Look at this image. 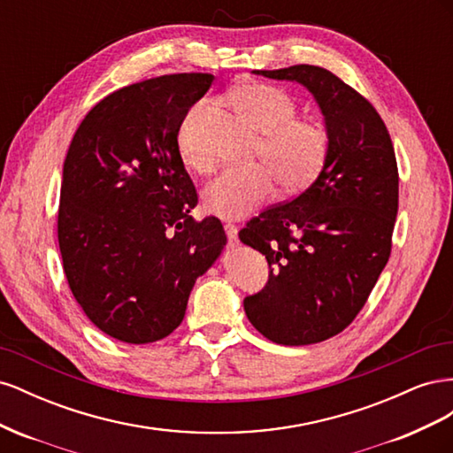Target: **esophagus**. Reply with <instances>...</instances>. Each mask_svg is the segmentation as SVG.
Segmentation results:
<instances>
[{"label": "esophagus", "instance_id": "1", "mask_svg": "<svg viewBox=\"0 0 453 453\" xmlns=\"http://www.w3.org/2000/svg\"><path fill=\"white\" fill-rule=\"evenodd\" d=\"M225 232H226V238L230 243H236L238 240V226L232 225V223H226L225 225Z\"/></svg>", "mask_w": 453, "mask_h": 453}]
</instances>
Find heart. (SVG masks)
Masks as SVG:
<instances>
[{"mask_svg": "<svg viewBox=\"0 0 453 453\" xmlns=\"http://www.w3.org/2000/svg\"><path fill=\"white\" fill-rule=\"evenodd\" d=\"M232 100L245 120L263 134L257 157L265 166L221 172L205 187L203 205L217 217L236 221L266 203L276 181L285 193H300L318 180L331 155V130L321 120L296 119L295 98L278 87L243 85L232 92ZM210 109L208 102L196 104L177 135L183 160L196 170L210 166V155L202 142V122Z\"/></svg>", "mask_w": 453, "mask_h": 453, "instance_id": "b5f03b06", "label": "heart"}]
</instances>
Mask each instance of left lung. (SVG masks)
<instances>
[{
    "mask_svg": "<svg viewBox=\"0 0 453 453\" xmlns=\"http://www.w3.org/2000/svg\"><path fill=\"white\" fill-rule=\"evenodd\" d=\"M304 85L331 130L323 172L295 198L240 230L268 260V283L243 298L257 331L283 346L318 344L357 318L391 255L399 170L381 117L365 96L325 67L255 70Z\"/></svg>",
    "mask_w": 453,
    "mask_h": 453,
    "instance_id": "obj_1",
    "label": "left lung"
}]
</instances>
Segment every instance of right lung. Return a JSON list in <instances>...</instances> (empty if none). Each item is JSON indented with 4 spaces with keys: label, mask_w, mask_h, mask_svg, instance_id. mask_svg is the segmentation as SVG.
<instances>
[{
    "label": "right lung",
    "mask_w": 453,
    "mask_h": 453,
    "mask_svg": "<svg viewBox=\"0 0 453 453\" xmlns=\"http://www.w3.org/2000/svg\"><path fill=\"white\" fill-rule=\"evenodd\" d=\"M173 73L111 92L64 160L58 243L70 289L102 333L150 344L181 325L198 276L221 255L217 217L195 221L196 188L177 135L213 83Z\"/></svg>",
    "instance_id": "add662e5"
}]
</instances>
